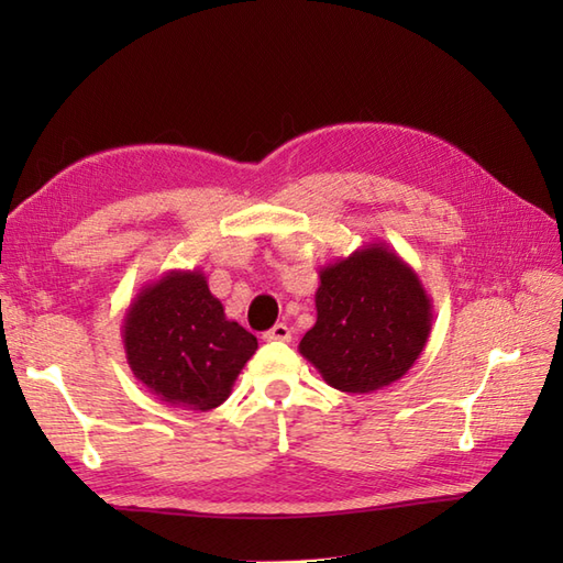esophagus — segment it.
I'll list each match as a JSON object with an SVG mask.
<instances>
[{"instance_id": "1", "label": "esophagus", "mask_w": 563, "mask_h": 563, "mask_svg": "<svg viewBox=\"0 0 563 563\" xmlns=\"http://www.w3.org/2000/svg\"><path fill=\"white\" fill-rule=\"evenodd\" d=\"M290 339H292V333L285 324H275L273 329L263 333V341H268V343H288Z\"/></svg>"}]
</instances>
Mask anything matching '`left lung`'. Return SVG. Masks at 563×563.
Wrapping results in <instances>:
<instances>
[{"label":"left lung","instance_id":"1","mask_svg":"<svg viewBox=\"0 0 563 563\" xmlns=\"http://www.w3.org/2000/svg\"><path fill=\"white\" fill-rule=\"evenodd\" d=\"M317 324L300 353L327 385L349 394L401 379L423 353L433 305L418 273L382 242L319 271Z\"/></svg>","mask_w":563,"mask_h":563}]
</instances>
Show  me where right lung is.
I'll list each match as a JSON object with an SVG mask.
<instances>
[{
	"label": "right lung",
	"instance_id": "right-lung-1",
	"mask_svg": "<svg viewBox=\"0 0 563 563\" xmlns=\"http://www.w3.org/2000/svg\"><path fill=\"white\" fill-rule=\"evenodd\" d=\"M123 349L133 375L159 401L210 411L232 394L258 341L224 317L200 268L169 271L147 283L123 319Z\"/></svg>",
	"mask_w": 563,
	"mask_h": 563
}]
</instances>
